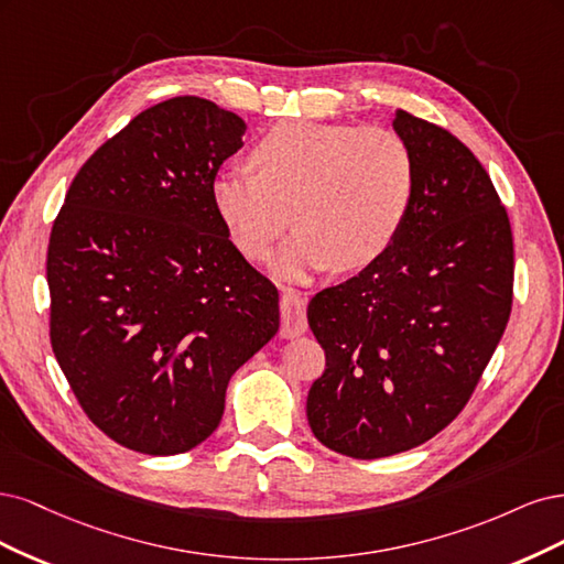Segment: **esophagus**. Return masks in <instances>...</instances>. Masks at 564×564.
Returning <instances> with one entry per match:
<instances>
[{
  "label": "esophagus",
  "instance_id": "1",
  "mask_svg": "<svg viewBox=\"0 0 564 564\" xmlns=\"http://www.w3.org/2000/svg\"><path fill=\"white\" fill-rule=\"evenodd\" d=\"M281 337H297L304 335L308 323H306V297L300 290H283L281 295Z\"/></svg>",
  "mask_w": 564,
  "mask_h": 564
}]
</instances>
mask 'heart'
Listing matches in <instances>:
<instances>
[{"label":"heart","mask_w":564,"mask_h":564,"mask_svg":"<svg viewBox=\"0 0 564 564\" xmlns=\"http://www.w3.org/2000/svg\"><path fill=\"white\" fill-rule=\"evenodd\" d=\"M252 163L258 173L227 171L213 180V206L252 260L269 256L290 220L300 225L274 262L283 279L330 262H372L395 239L412 202V152L379 126L281 121L260 138Z\"/></svg>","instance_id":"1"}]
</instances>
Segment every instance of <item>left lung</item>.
Listing matches in <instances>:
<instances>
[{"label": "left lung", "mask_w": 564, "mask_h": 564, "mask_svg": "<svg viewBox=\"0 0 564 564\" xmlns=\"http://www.w3.org/2000/svg\"><path fill=\"white\" fill-rule=\"evenodd\" d=\"M414 189L389 248L308 302L325 370L308 389L316 438L354 459L412 449L468 403L513 304V234L482 163L395 110Z\"/></svg>", "instance_id": "8db88e82"}]
</instances>
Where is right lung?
<instances>
[{"label": "right lung", "mask_w": 564, "mask_h": 564, "mask_svg": "<svg viewBox=\"0 0 564 564\" xmlns=\"http://www.w3.org/2000/svg\"><path fill=\"white\" fill-rule=\"evenodd\" d=\"M243 133L210 100H163L90 154L51 229L53 354L88 420L152 457L202 445L231 375L279 333V290L210 196Z\"/></svg>", "instance_id": "1"}]
</instances>
